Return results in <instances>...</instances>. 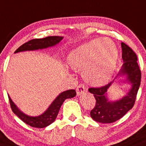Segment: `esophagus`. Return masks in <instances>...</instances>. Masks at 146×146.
<instances>
[{"label":"esophagus","instance_id":"esophagus-1","mask_svg":"<svg viewBox=\"0 0 146 146\" xmlns=\"http://www.w3.org/2000/svg\"><path fill=\"white\" fill-rule=\"evenodd\" d=\"M76 91H77V95L78 96H80V95H82V94H84L85 92H87V89H86V87L83 84H80L77 87Z\"/></svg>","mask_w":146,"mask_h":146}]
</instances>
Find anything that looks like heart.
I'll return each instance as SVG.
<instances>
[{
    "label": "heart",
    "mask_w": 146,
    "mask_h": 146,
    "mask_svg": "<svg viewBox=\"0 0 146 146\" xmlns=\"http://www.w3.org/2000/svg\"><path fill=\"white\" fill-rule=\"evenodd\" d=\"M118 49L109 38H97L72 51L67 56L69 67L82 74L89 84L102 86L110 80L117 67Z\"/></svg>",
    "instance_id": "heart-1"
}]
</instances>
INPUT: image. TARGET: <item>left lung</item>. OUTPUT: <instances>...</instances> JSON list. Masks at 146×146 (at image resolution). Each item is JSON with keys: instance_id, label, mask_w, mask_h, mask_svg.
I'll return each mask as SVG.
<instances>
[{"instance_id": "8db88e82", "label": "left lung", "mask_w": 146, "mask_h": 146, "mask_svg": "<svg viewBox=\"0 0 146 146\" xmlns=\"http://www.w3.org/2000/svg\"><path fill=\"white\" fill-rule=\"evenodd\" d=\"M123 64L116 78L125 76L126 81L131 84L127 95L116 101H109L107 92L114 80L101 87H92L89 92L94 95L96 103L90 112V116L95 121L101 123H112L117 121L132 109L141 84V72L137 62V56L131 48L121 43Z\"/></svg>"}]
</instances>
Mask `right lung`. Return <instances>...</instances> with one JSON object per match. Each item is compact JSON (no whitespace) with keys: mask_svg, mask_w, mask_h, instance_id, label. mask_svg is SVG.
I'll return each mask as SVG.
<instances>
[{"mask_svg":"<svg viewBox=\"0 0 146 146\" xmlns=\"http://www.w3.org/2000/svg\"><path fill=\"white\" fill-rule=\"evenodd\" d=\"M62 39H63L62 36H48L44 38H36V39L30 40L28 42L21 46L19 48H18L15 51V53L25 51L43 49V48H48V47L54 46L56 44H59ZM75 96L76 91L74 90H69L60 93L44 113L38 116H36V117L27 115L23 113L17 108V106L11 99L10 96H8V98H9L10 105H11L12 111L22 121L31 127L43 128V127H47L54 122L57 117L61 106L64 102L65 100L72 98Z\"/></svg>","mask_w":146,"mask_h":146,"instance_id":"obj_1","label":"right lung"}]
</instances>
